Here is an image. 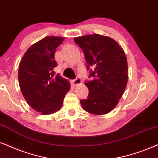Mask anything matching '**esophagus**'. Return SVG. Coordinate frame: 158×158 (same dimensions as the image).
Masks as SVG:
<instances>
[{"instance_id":"34e87169","label":"esophagus","mask_w":158,"mask_h":158,"mask_svg":"<svg viewBox=\"0 0 158 158\" xmlns=\"http://www.w3.org/2000/svg\"><path fill=\"white\" fill-rule=\"evenodd\" d=\"M81 82V78H79V77H77L75 79H73V84L76 86L80 85Z\"/></svg>"}]
</instances>
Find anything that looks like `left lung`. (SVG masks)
Instances as JSON below:
<instances>
[{"mask_svg": "<svg viewBox=\"0 0 158 158\" xmlns=\"http://www.w3.org/2000/svg\"><path fill=\"white\" fill-rule=\"evenodd\" d=\"M74 41L85 54L88 77L92 79L85 82L89 94L80 101L81 106L93 114H106L117 106L127 86L125 52L113 39L99 34L77 37Z\"/></svg>", "mask_w": 158, "mask_h": 158, "instance_id": "8db88e82", "label": "left lung"}]
</instances>
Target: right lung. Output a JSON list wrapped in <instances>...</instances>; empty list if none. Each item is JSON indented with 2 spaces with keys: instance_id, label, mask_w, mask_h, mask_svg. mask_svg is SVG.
<instances>
[{
  "instance_id": "1",
  "label": "right lung",
  "mask_w": 158,
  "mask_h": 158,
  "mask_svg": "<svg viewBox=\"0 0 158 158\" xmlns=\"http://www.w3.org/2000/svg\"><path fill=\"white\" fill-rule=\"evenodd\" d=\"M65 38L48 36L26 51L19 65L20 89L29 106L42 114L58 111L70 90L67 79L56 74L55 50Z\"/></svg>"
}]
</instances>
